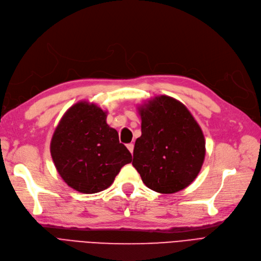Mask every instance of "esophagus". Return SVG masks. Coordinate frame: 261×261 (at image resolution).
Masks as SVG:
<instances>
[{
	"mask_svg": "<svg viewBox=\"0 0 261 261\" xmlns=\"http://www.w3.org/2000/svg\"><path fill=\"white\" fill-rule=\"evenodd\" d=\"M126 147H127L128 151L133 154V152H134V144H133V143H128V144L126 145Z\"/></svg>",
	"mask_w": 261,
	"mask_h": 261,
	"instance_id": "1",
	"label": "esophagus"
}]
</instances>
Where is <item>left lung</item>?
Listing matches in <instances>:
<instances>
[{
  "label": "left lung",
  "instance_id": "1",
  "mask_svg": "<svg viewBox=\"0 0 261 261\" xmlns=\"http://www.w3.org/2000/svg\"><path fill=\"white\" fill-rule=\"evenodd\" d=\"M141 136L134 148L133 166L149 189L173 194L199 173L205 155L203 133L183 103L161 95L138 107Z\"/></svg>",
  "mask_w": 261,
  "mask_h": 261
}]
</instances>
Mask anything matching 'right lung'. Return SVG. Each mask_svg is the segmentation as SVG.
Wrapping results in <instances>:
<instances>
[{
    "label": "right lung",
    "mask_w": 261,
    "mask_h": 261,
    "mask_svg": "<svg viewBox=\"0 0 261 261\" xmlns=\"http://www.w3.org/2000/svg\"><path fill=\"white\" fill-rule=\"evenodd\" d=\"M107 112L95 103L79 101L62 117L50 152L56 168L71 189L95 194L108 189L132 154L106 122Z\"/></svg>",
    "instance_id": "add662e5"
}]
</instances>
